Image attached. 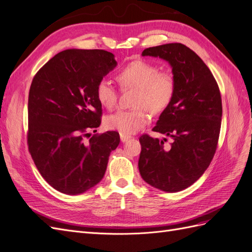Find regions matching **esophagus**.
<instances>
[{
    "mask_svg": "<svg viewBox=\"0 0 252 252\" xmlns=\"http://www.w3.org/2000/svg\"><path fill=\"white\" fill-rule=\"evenodd\" d=\"M120 138H121V141H122V142H126V141H128L129 139H130L131 136H130V135H127V134L120 133Z\"/></svg>",
    "mask_w": 252,
    "mask_h": 252,
    "instance_id": "34e87169",
    "label": "esophagus"
}]
</instances>
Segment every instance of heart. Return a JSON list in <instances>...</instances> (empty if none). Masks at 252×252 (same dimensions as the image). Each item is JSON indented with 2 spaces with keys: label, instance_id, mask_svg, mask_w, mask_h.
I'll return each mask as SVG.
<instances>
[{
  "label": "heart",
  "instance_id": "obj_1",
  "mask_svg": "<svg viewBox=\"0 0 252 252\" xmlns=\"http://www.w3.org/2000/svg\"><path fill=\"white\" fill-rule=\"evenodd\" d=\"M117 80L123 89L134 88V108L119 110L104 121L109 130L133 134L149 123V110L161 113L169 107L177 91V81L170 71H159L156 63L146 60H133L117 73ZM97 101L111 109L118 102V89L107 80L98 82L95 89Z\"/></svg>",
  "mask_w": 252,
  "mask_h": 252
}]
</instances>
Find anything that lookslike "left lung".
I'll return each mask as SVG.
<instances>
[{
  "label": "left lung",
  "mask_w": 252,
  "mask_h": 252,
  "mask_svg": "<svg viewBox=\"0 0 252 252\" xmlns=\"http://www.w3.org/2000/svg\"><path fill=\"white\" fill-rule=\"evenodd\" d=\"M142 56L166 60L177 81L169 107L154 131L171 139L169 145L149 134L140 136L139 170L152 187L178 192L192 185L210 165L222 123V97L210 69L196 53L181 43L146 48Z\"/></svg>",
  "instance_id": "8db88e82"
}]
</instances>
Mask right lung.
Returning <instances> with one entry per match:
<instances>
[{"mask_svg": "<svg viewBox=\"0 0 252 252\" xmlns=\"http://www.w3.org/2000/svg\"><path fill=\"white\" fill-rule=\"evenodd\" d=\"M116 66L114 56L106 50L67 49L33 77L28 149L42 177L60 192L75 195L95 186L120 143L117 131L89 133L101 125L96 85Z\"/></svg>", "mask_w": 252, "mask_h": 252, "instance_id": "obj_1", "label": "right lung"}]
</instances>
